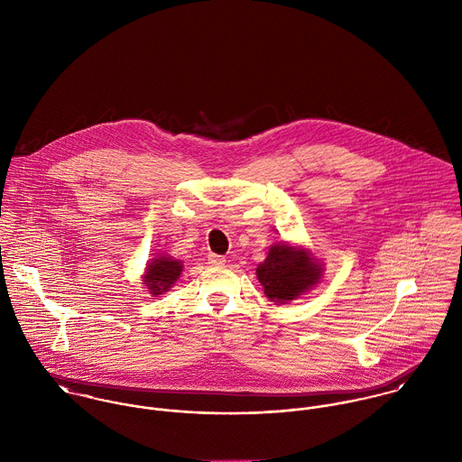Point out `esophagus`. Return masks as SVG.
<instances>
[{"mask_svg": "<svg viewBox=\"0 0 462 462\" xmlns=\"http://www.w3.org/2000/svg\"><path fill=\"white\" fill-rule=\"evenodd\" d=\"M208 263L211 264V266H222V264L226 263V258L218 256V254H209L208 256Z\"/></svg>", "mask_w": 462, "mask_h": 462, "instance_id": "obj_1", "label": "esophagus"}]
</instances>
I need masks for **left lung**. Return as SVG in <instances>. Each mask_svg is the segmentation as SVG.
Instances as JSON below:
<instances>
[{
    "label": "left lung",
    "mask_w": 462,
    "mask_h": 462,
    "mask_svg": "<svg viewBox=\"0 0 462 462\" xmlns=\"http://www.w3.org/2000/svg\"><path fill=\"white\" fill-rule=\"evenodd\" d=\"M320 272L322 268L308 256L306 251H295L286 244L272 245L266 260L256 268L264 295L281 304L297 299L317 284Z\"/></svg>",
    "instance_id": "left-lung-1"
}]
</instances>
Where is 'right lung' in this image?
Instances as JSON below:
<instances>
[{
	"instance_id": "add662e5",
	"label": "right lung",
	"mask_w": 462,
	"mask_h": 462,
	"mask_svg": "<svg viewBox=\"0 0 462 462\" xmlns=\"http://www.w3.org/2000/svg\"><path fill=\"white\" fill-rule=\"evenodd\" d=\"M181 268H183L181 262L167 256H160L147 266V272L143 275V281H145L143 284L151 290L152 295H162L176 282V279L181 273Z\"/></svg>"
}]
</instances>
